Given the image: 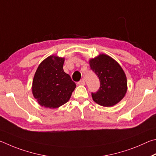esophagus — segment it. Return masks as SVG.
Here are the masks:
<instances>
[{"instance_id":"obj_1","label":"esophagus","mask_w":156,"mask_h":156,"mask_svg":"<svg viewBox=\"0 0 156 156\" xmlns=\"http://www.w3.org/2000/svg\"><path fill=\"white\" fill-rule=\"evenodd\" d=\"M77 84H79V85H81V86L85 85V80H84L83 79H82V80H81L80 81H79Z\"/></svg>"}]
</instances>
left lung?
Segmentation results:
<instances>
[{
  "mask_svg": "<svg viewBox=\"0 0 156 156\" xmlns=\"http://www.w3.org/2000/svg\"><path fill=\"white\" fill-rule=\"evenodd\" d=\"M90 66L100 81L99 90L92 92V99L104 107L116 105L127 92V78L121 66L104 54L90 60Z\"/></svg>",
  "mask_w": 156,
  "mask_h": 156,
  "instance_id": "1",
  "label": "left lung"
}]
</instances>
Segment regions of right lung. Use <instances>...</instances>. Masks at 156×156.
<instances>
[{"label": "right lung", "mask_w": 156, "mask_h": 156, "mask_svg": "<svg viewBox=\"0 0 156 156\" xmlns=\"http://www.w3.org/2000/svg\"><path fill=\"white\" fill-rule=\"evenodd\" d=\"M64 59L50 56L39 65L33 81V94L40 105L57 108L70 99L76 84L63 69Z\"/></svg>", "instance_id": "obj_1"}]
</instances>
